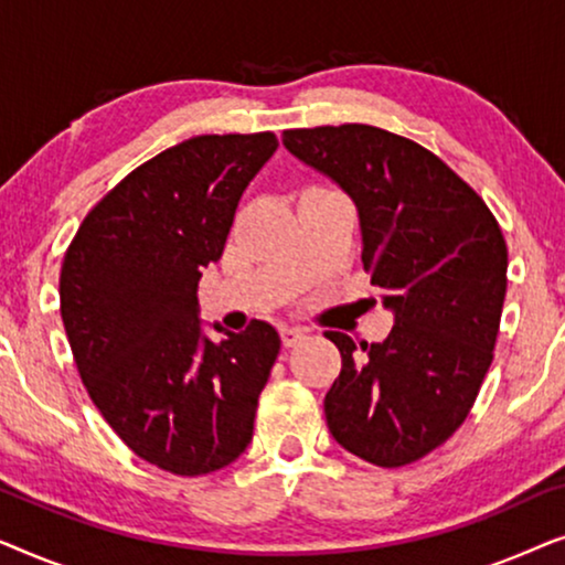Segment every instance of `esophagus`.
I'll return each instance as SVG.
<instances>
[{
	"label": "esophagus",
	"instance_id": "34e87169",
	"mask_svg": "<svg viewBox=\"0 0 565 565\" xmlns=\"http://www.w3.org/2000/svg\"><path fill=\"white\" fill-rule=\"evenodd\" d=\"M280 339H282L285 347H296L298 342H303V339H306V329H300V327H282L280 329Z\"/></svg>",
	"mask_w": 565,
	"mask_h": 565
}]
</instances>
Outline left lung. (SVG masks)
Masks as SVG:
<instances>
[{
  "instance_id": "obj_1",
  "label": "left lung",
  "mask_w": 565,
  "mask_h": 565,
  "mask_svg": "<svg viewBox=\"0 0 565 565\" xmlns=\"http://www.w3.org/2000/svg\"><path fill=\"white\" fill-rule=\"evenodd\" d=\"M282 146L352 198L362 265L393 313L383 342L327 331L342 352L329 431L373 466H408L466 422L489 373L507 242L476 190L404 136L347 122L285 130Z\"/></svg>"
}]
</instances>
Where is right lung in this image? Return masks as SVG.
Listing matches in <instances>:
<instances>
[{
    "label": "right lung",
    "mask_w": 565,
    "mask_h": 565,
    "mask_svg": "<svg viewBox=\"0 0 565 565\" xmlns=\"http://www.w3.org/2000/svg\"><path fill=\"white\" fill-rule=\"evenodd\" d=\"M275 134L195 136L134 169L87 213L61 267V319L82 383L122 443L174 476L226 468L252 443L280 334L252 321L221 342L198 282L218 262Z\"/></svg>",
    "instance_id": "add662e5"
}]
</instances>
